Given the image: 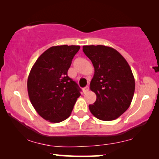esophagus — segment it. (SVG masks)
I'll list each match as a JSON object with an SVG mask.
<instances>
[{"label": "esophagus", "instance_id": "obj_1", "mask_svg": "<svg viewBox=\"0 0 159 159\" xmlns=\"http://www.w3.org/2000/svg\"><path fill=\"white\" fill-rule=\"evenodd\" d=\"M89 90V86H86L85 88H83V93H86L87 92H88Z\"/></svg>", "mask_w": 159, "mask_h": 159}]
</instances>
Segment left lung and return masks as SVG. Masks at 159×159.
<instances>
[{
	"mask_svg": "<svg viewBox=\"0 0 159 159\" xmlns=\"http://www.w3.org/2000/svg\"><path fill=\"white\" fill-rule=\"evenodd\" d=\"M82 51L95 69L90 89L96 95V101L89 109L100 120H114L128 109L133 98L135 82L131 68L113 48L84 45Z\"/></svg>",
	"mask_w": 159,
	"mask_h": 159,
	"instance_id": "1",
	"label": "left lung"
}]
</instances>
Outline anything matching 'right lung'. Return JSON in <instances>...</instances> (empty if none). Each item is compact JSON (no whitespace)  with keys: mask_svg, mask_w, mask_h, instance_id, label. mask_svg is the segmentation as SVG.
Masks as SVG:
<instances>
[{"mask_svg":"<svg viewBox=\"0 0 159 159\" xmlns=\"http://www.w3.org/2000/svg\"><path fill=\"white\" fill-rule=\"evenodd\" d=\"M80 45H56L46 50L32 67L27 91L32 105L45 120L58 123L71 115L81 89L67 75Z\"/></svg>","mask_w":159,"mask_h":159,"instance_id":"obj_1","label":"right lung"}]
</instances>
